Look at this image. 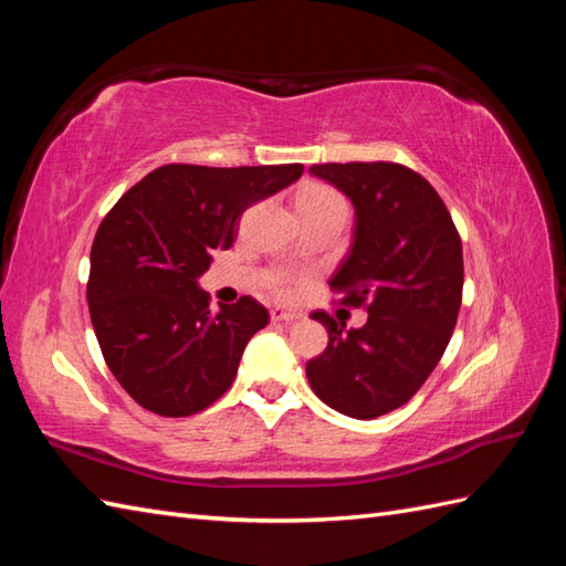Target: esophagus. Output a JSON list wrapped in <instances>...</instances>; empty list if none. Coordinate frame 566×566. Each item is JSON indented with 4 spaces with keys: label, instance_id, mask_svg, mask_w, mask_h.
Wrapping results in <instances>:
<instances>
[{
    "label": "esophagus",
    "instance_id": "1",
    "mask_svg": "<svg viewBox=\"0 0 566 566\" xmlns=\"http://www.w3.org/2000/svg\"><path fill=\"white\" fill-rule=\"evenodd\" d=\"M270 318H272V323H292V321H296V314H292V311H284V308H272Z\"/></svg>",
    "mask_w": 566,
    "mask_h": 566
}]
</instances>
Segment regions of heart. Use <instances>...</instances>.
Wrapping results in <instances>:
<instances>
[{"label": "heart", "instance_id": "1", "mask_svg": "<svg viewBox=\"0 0 566 566\" xmlns=\"http://www.w3.org/2000/svg\"><path fill=\"white\" fill-rule=\"evenodd\" d=\"M296 209L302 216H321V213H331V211H345V201L338 195V191L326 187V185H306L302 191L296 195ZM270 292L286 302L296 294V282L292 274H274L270 280Z\"/></svg>", "mask_w": 566, "mask_h": 566}]
</instances>
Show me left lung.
Listing matches in <instances>:
<instances>
[{"label": "left lung", "instance_id": "obj_1", "mask_svg": "<svg viewBox=\"0 0 566 566\" xmlns=\"http://www.w3.org/2000/svg\"><path fill=\"white\" fill-rule=\"evenodd\" d=\"M311 172L355 203L350 255L333 274L338 304L365 308L363 328L343 331L326 311L328 347L306 363L323 403L369 420L401 408L436 369L462 304V240L423 175L399 163H323Z\"/></svg>", "mask_w": 566, "mask_h": 566}]
</instances>
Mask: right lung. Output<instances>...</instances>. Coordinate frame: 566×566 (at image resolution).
<instances>
[{"instance_id": "1", "label": "right lung", "mask_w": 566, "mask_h": 566, "mask_svg": "<svg viewBox=\"0 0 566 566\" xmlns=\"http://www.w3.org/2000/svg\"><path fill=\"white\" fill-rule=\"evenodd\" d=\"M304 165H163L104 216L90 255L87 304L104 363L130 399L165 418L195 416L231 389L248 340L268 326L258 298L211 311L197 276L228 250L252 203Z\"/></svg>"}]
</instances>
